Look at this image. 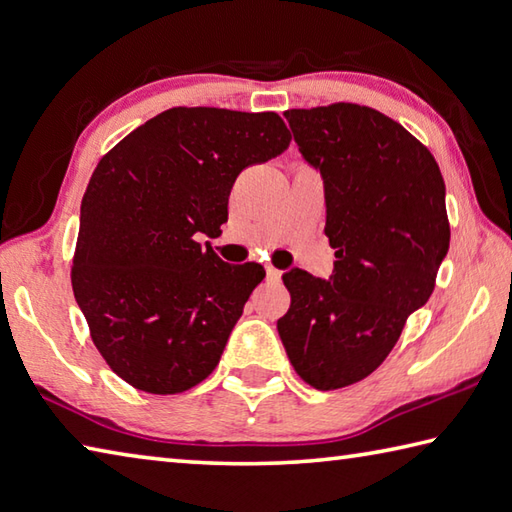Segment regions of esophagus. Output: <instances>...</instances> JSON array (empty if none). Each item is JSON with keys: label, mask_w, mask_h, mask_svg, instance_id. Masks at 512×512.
Returning a JSON list of instances; mask_svg holds the SVG:
<instances>
[{"label": "esophagus", "mask_w": 512, "mask_h": 512, "mask_svg": "<svg viewBox=\"0 0 512 512\" xmlns=\"http://www.w3.org/2000/svg\"><path fill=\"white\" fill-rule=\"evenodd\" d=\"M265 272H267V281H269V283H281V276H283V274L278 272L276 267H267Z\"/></svg>", "instance_id": "34e87169"}]
</instances>
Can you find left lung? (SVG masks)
Here are the masks:
<instances>
[{
  "mask_svg": "<svg viewBox=\"0 0 512 512\" xmlns=\"http://www.w3.org/2000/svg\"><path fill=\"white\" fill-rule=\"evenodd\" d=\"M303 160L325 185L330 281L289 269L292 305L278 336L316 390L365 379L428 303L450 225L432 153L388 115L350 102L285 111Z\"/></svg>",
  "mask_w": 512,
  "mask_h": 512,
  "instance_id": "1",
  "label": "left lung"
}]
</instances>
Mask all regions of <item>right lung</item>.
Instances as JSON below:
<instances>
[{"mask_svg": "<svg viewBox=\"0 0 512 512\" xmlns=\"http://www.w3.org/2000/svg\"><path fill=\"white\" fill-rule=\"evenodd\" d=\"M278 113L176 106L98 162L80 207L73 294L109 368L178 394L214 372L258 263L229 265L198 236L227 223L238 173L289 147Z\"/></svg>", "mask_w": 512, "mask_h": 512, "instance_id": "obj_1", "label": "right lung"}]
</instances>
